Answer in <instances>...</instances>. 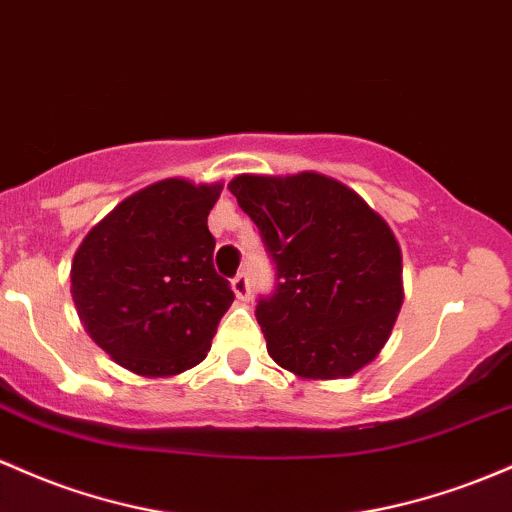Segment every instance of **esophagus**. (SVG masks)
Wrapping results in <instances>:
<instances>
[{
  "label": "esophagus",
  "instance_id": "1",
  "mask_svg": "<svg viewBox=\"0 0 512 512\" xmlns=\"http://www.w3.org/2000/svg\"><path fill=\"white\" fill-rule=\"evenodd\" d=\"M230 289H233V294L238 296L240 301H250V284H247L245 274H238V277L230 282Z\"/></svg>",
  "mask_w": 512,
  "mask_h": 512
}]
</instances>
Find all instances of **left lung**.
<instances>
[{"mask_svg": "<svg viewBox=\"0 0 512 512\" xmlns=\"http://www.w3.org/2000/svg\"><path fill=\"white\" fill-rule=\"evenodd\" d=\"M228 189L277 265V289L255 311L269 357L320 381L367 367L403 306L401 247L389 223L320 172L238 174Z\"/></svg>", "mask_w": 512, "mask_h": 512, "instance_id": "left-lung-1", "label": "left lung"}]
</instances>
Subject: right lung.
I'll return each instance as SVG.
<instances>
[{"label":"right lung","instance_id":"1","mask_svg":"<svg viewBox=\"0 0 512 512\" xmlns=\"http://www.w3.org/2000/svg\"><path fill=\"white\" fill-rule=\"evenodd\" d=\"M223 184L170 177L123 199L84 235L70 269L77 316L101 350L138 376L196 367L233 303L213 269L209 211Z\"/></svg>","mask_w":512,"mask_h":512}]
</instances>
